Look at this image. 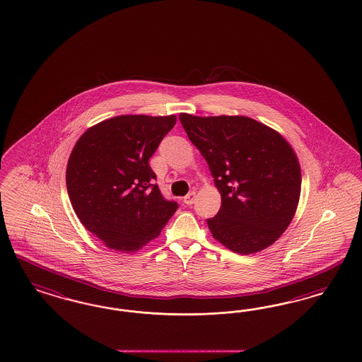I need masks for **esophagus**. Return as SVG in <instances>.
Here are the masks:
<instances>
[{
    "mask_svg": "<svg viewBox=\"0 0 362 362\" xmlns=\"http://www.w3.org/2000/svg\"><path fill=\"white\" fill-rule=\"evenodd\" d=\"M194 201H196V192H190L189 194H187V196L184 197V202H185L187 205L194 204Z\"/></svg>",
    "mask_w": 362,
    "mask_h": 362,
    "instance_id": "1",
    "label": "esophagus"
}]
</instances>
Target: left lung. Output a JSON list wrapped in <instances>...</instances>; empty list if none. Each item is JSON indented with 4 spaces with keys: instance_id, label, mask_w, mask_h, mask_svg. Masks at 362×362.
<instances>
[{
    "instance_id": "8db88e82",
    "label": "left lung",
    "mask_w": 362,
    "mask_h": 362,
    "mask_svg": "<svg viewBox=\"0 0 362 362\" xmlns=\"http://www.w3.org/2000/svg\"><path fill=\"white\" fill-rule=\"evenodd\" d=\"M180 121L221 193V208L206 220L213 237L240 255L272 245L292 222L301 193L292 146L249 117L181 113Z\"/></svg>"
}]
</instances>
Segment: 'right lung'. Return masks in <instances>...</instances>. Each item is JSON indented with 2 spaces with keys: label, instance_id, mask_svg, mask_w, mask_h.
Here are the masks:
<instances>
[{
  "label": "right lung",
  "instance_id": "right-lung-1",
  "mask_svg": "<svg viewBox=\"0 0 362 362\" xmlns=\"http://www.w3.org/2000/svg\"><path fill=\"white\" fill-rule=\"evenodd\" d=\"M175 116H117L88 129L66 168L71 206L107 247L130 253L160 235L178 209L165 199L149 158Z\"/></svg>",
  "mask_w": 362,
  "mask_h": 362
}]
</instances>
